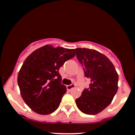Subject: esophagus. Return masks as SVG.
I'll return each instance as SVG.
<instances>
[{"mask_svg": "<svg viewBox=\"0 0 135 135\" xmlns=\"http://www.w3.org/2000/svg\"><path fill=\"white\" fill-rule=\"evenodd\" d=\"M75 84H71L67 85V86H66V89H67V90L70 91V89H72V88H75Z\"/></svg>", "mask_w": 135, "mask_h": 135, "instance_id": "obj_1", "label": "esophagus"}]
</instances>
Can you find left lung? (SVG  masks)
Instances as JSON below:
<instances>
[{"label":"left lung","instance_id":"8db88e82","mask_svg":"<svg viewBox=\"0 0 135 135\" xmlns=\"http://www.w3.org/2000/svg\"><path fill=\"white\" fill-rule=\"evenodd\" d=\"M75 51L85 77L91 80L89 88L84 89L75 103L82 112L95 115L112 102L118 89V74L110 60L101 52L87 48Z\"/></svg>","mask_w":135,"mask_h":135}]
</instances>
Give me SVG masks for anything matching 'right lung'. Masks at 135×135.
Returning a JSON list of instances; mask_svg holds the SVG:
<instances>
[{
  "label": "right lung",
  "mask_w": 135,
  "mask_h": 135,
  "mask_svg": "<svg viewBox=\"0 0 135 135\" xmlns=\"http://www.w3.org/2000/svg\"><path fill=\"white\" fill-rule=\"evenodd\" d=\"M75 55L74 49L46 45L26 58L18 73V84L21 97L32 110L47 115L58 108L66 91L59 69Z\"/></svg>",
  "instance_id": "1"
}]
</instances>
